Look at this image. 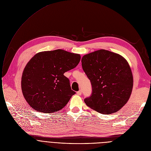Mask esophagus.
<instances>
[{"label": "esophagus", "mask_w": 151, "mask_h": 151, "mask_svg": "<svg viewBox=\"0 0 151 151\" xmlns=\"http://www.w3.org/2000/svg\"><path fill=\"white\" fill-rule=\"evenodd\" d=\"M82 90H79L78 91H77V95H78V96H80V95H81V94H82Z\"/></svg>", "instance_id": "esophagus-1"}]
</instances>
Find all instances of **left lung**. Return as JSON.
<instances>
[{"label": "left lung", "instance_id": "8db88e82", "mask_svg": "<svg viewBox=\"0 0 151 151\" xmlns=\"http://www.w3.org/2000/svg\"><path fill=\"white\" fill-rule=\"evenodd\" d=\"M82 66L92 86L91 96L84 99L88 107L109 114L127 102L132 91L133 76L124 58L101 49L84 55Z\"/></svg>", "mask_w": 151, "mask_h": 151}]
</instances>
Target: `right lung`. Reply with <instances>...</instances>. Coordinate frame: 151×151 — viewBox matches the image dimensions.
I'll list each match as a JSON object with an SVG mask.
<instances>
[{
    "mask_svg": "<svg viewBox=\"0 0 151 151\" xmlns=\"http://www.w3.org/2000/svg\"><path fill=\"white\" fill-rule=\"evenodd\" d=\"M80 60L79 54L61 49L35 55L25 67L21 81L22 94L30 107L44 113L63 109L76 94L64 73Z\"/></svg>",
    "mask_w": 151,
    "mask_h": 151,
    "instance_id": "add662e5",
    "label": "right lung"
}]
</instances>
